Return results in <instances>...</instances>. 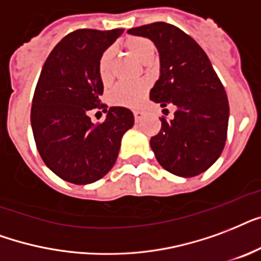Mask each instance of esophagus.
Instances as JSON below:
<instances>
[{
  "label": "esophagus",
  "mask_w": 261,
  "mask_h": 261,
  "mask_svg": "<svg viewBox=\"0 0 261 261\" xmlns=\"http://www.w3.org/2000/svg\"><path fill=\"white\" fill-rule=\"evenodd\" d=\"M133 116H135V121H136V122H140V121L144 118V113H143V112H133Z\"/></svg>",
  "instance_id": "obj_1"
}]
</instances>
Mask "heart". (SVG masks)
Here are the masks:
<instances>
[{
    "label": "heart",
    "instance_id": "b5f03b06",
    "mask_svg": "<svg viewBox=\"0 0 261 261\" xmlns=\"http://www.w3.org/2000/svg\"><path fill=\"white\" fill-rule=\"evenodd\" d=\"M124 46L141 62H147L153 57V44L151 40L141 36H129L124 42ZM112 60L113 51L110 48L105 50L98 61L99 79L105 84L112 80ZM148 90L145 82L121 83L112 91V102L122 108H137L144 100Z\"/></svg>",
    "mask_w": 261,
    "mask_h": 261
}]
</instances>
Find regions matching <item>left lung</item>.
Instances as JSON below:
<instances>
[{
	"instance_id": "8db88e82",
	"label": "left lung",
	"mask_w": 261,
	"mask_h": 261,
	"mask_svg": "<svg viewBox=\"0 0 261 261\" xmlns=\"http://www.w3.org/2000/svg\"><path fill=\"white\" fill-rule=\"evenodd\" d=\"M128 34L152 40L159 53V79L149 99L162 108L174 105V118H162L151 137L159 165L178 177H195L221 156L227 136L229 100L204 50L171 24L158 21Z\"/></svg>"
}]
</instances>
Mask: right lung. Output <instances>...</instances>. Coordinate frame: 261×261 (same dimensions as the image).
Returning a JSON list of instances; mask_svg holds the SVG:
<instances>
[{"label":"right lung","mask_w":261,"mask_h":261,"mask_svg":"<svg viewBox=\"0 0 261 261\" xmlns=\"http://www.w3.org/2000/svg\"><path fill=\"white\" fill-rule=\"evenodd\" d=\"M122 28L70 32L44 62L32 99L31 126L46 166L68 182L86 185L112 170L121 139L135 124L126 108H110L102 124L88 113L99 106L103 83L98 61Z\"/></svg>","instance_id":"obj_1"}]
</instances>
